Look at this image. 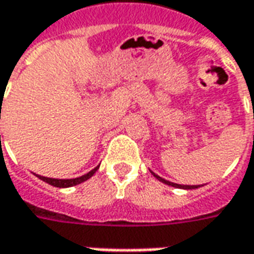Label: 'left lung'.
I'll return each mask as SVG.
<instances>
[{
	"label": "left lung",
	"mask_w": 254,
	"mask_h": 254,
	"mask_svg": "<svg viewBox=\"0 0 254 254\" xmlns=\"http://www.w3.org/2000/svg\"><path fill=\"white\" fill-rule=\"evenodd\" d=\"M153 176H155V177H156L159 181H162V183L167 184V185H171V187H176V188H183V190H193V188H197V187H200V185H181V184L170 183V181H167V180H164V178L156 176L155 173H153Z\"/></svg>",
	"instance_id": "left-lung-1"
}]
</instances>
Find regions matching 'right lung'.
<instances>
[{"label":"right lung","instance_id":"1","mask_svg":"<svg viewBox=\"0 0 254 254\" xmlns=\"http://www.w3.org/2000/svg\"><path fill=\"white\" fill-rule=\"evenodd\" d=\"M99 169V166L95 167L94 170H91L90 173H87V174H84L81 177H77V178H70V180H58V178H48V177H43V176H37V177L40 178V180H43L47 184H50L52 187H58V188H69V187H74L77 184H81L84 181H87L88 178H91L94 174H95V171Z\"/></svg>","mask_w":254,"mask_h":254}]
</instances>
